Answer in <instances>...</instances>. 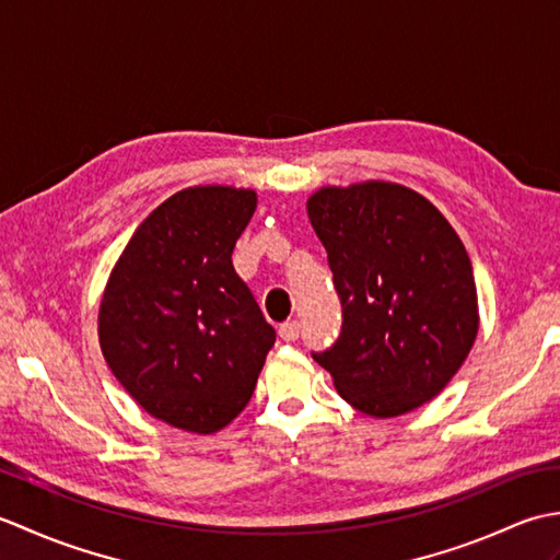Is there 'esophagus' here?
I'll return each mask as SVG.
<instances>
[{
    "label": "esophagus",
    "mask_w": 560,
    "mask_h": 560,
    "mask_svg": "<svg viewBox=\"0 0 560 560\" xmlns=\"http://www.w3.org/2000/svg\"><path fill=\"white\" fill-rule=\"evenodd\" d=\"M299 335H301V323H299V319H289V323H283L279 327V337L283 341H295V339H299Z\"/></svg>",
    "instance_id": "obj_1"
}]
</instances>
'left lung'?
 I'll return each instance as SVG.
<instances>
[{"mask_svg": "<svg viewBox=\"0 0 560 560\" xmlns=\"http://www.w3.org/2000/svg\"><path fill=\"white\" fill-rule=\"evenodd\" d=\"M307 217L341 301V335L313 359L375 419L438 397L479 331L477 283L455 229L425 197L383 180L317 189Z\"/></svg>", "mask_w": 560, "mask_h": 560, "instance_id": "1", "label": "left lung"}]
</instances>
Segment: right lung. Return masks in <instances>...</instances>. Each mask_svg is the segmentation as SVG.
<instances>
[{"instance_id": "add662e5", "label": "right lung", "mask_w": 560, "mask_h": 560, "mask_svg": "<svg viewBox=\"0 0 560 560\" xmlns=\"http://www.w3.org/2000/svg\"><path fill=\"white\" fill-rule=\"evenodd\" d=\"M255 207L253 189L175 192L141 221L103 293L98 339L113 375L180 431L229 425L277 339L231 259Z\"/></svg>"}]
</instances>
